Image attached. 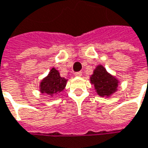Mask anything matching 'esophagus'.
<instances>
[{
	"label": "esophagus",
	"mask_w": 148,
	"mask_h": 148,
	"mask_svg": "<svg viewBox=\"0 0 148 148\" xmlns=\"http://www.w3.org/2000/svg\"><path fill=\"white\" fill-rule=\"evenodd\" d=\"M76 77H82V71H77V72H75V74H74Z\"/></svg>",
	"instance_id": "1"
}]
</instances>
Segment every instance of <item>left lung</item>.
I'll return each instance as SVG.
<instances>
[{"label":"left lung","mask_w":148,"mask_h":148,"mask_svg":"<svg viewBox=\"0 0 148 148\" xmlns=\"http://www.w3.org/2000/svg\"><path fill=\"white\" fill-rule=\"evenodd\" d=\"M90 81L94 85L96 93L101 97H110L118 90L119 80L110 74L102 65L96 66Z\"/></svg>","instance_id":"8db88e82"}]
</instances>
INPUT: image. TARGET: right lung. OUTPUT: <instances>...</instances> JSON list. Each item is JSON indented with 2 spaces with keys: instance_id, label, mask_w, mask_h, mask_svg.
Instances as JSON below:
<instances>
[{
  "instance_id": "1",
  "label": "right lung",
  "mask_w": 148,
  "mask_h": 148,
  "mask_svg": "<svg viewBox=\"0 0 148 148\" xmlns=\"http://www.w3.org/2000/svg\"><path fill=\"white\" fill-rule=\"evenodd\" d=\"M66 82V79L60 76L59 71L53 67L49 75L40 82L39 90L42 94H47L53 97L65 89Z\"/></svg>"
}]
</instances>
